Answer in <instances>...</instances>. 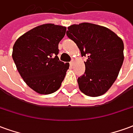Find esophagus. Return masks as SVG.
<instances>
[{"mask_svg":"<svg viewBox=\"0 0 133 133\" xmlns=\"http://www.w3.org/2000/svg\"><path fill=\"white\" fill-rule=\"evenodd\" d=\"M74 63H75V60L73 59L72 61H71L70 62V64L71 65H74Z\"/></svg>","mask_w":133,"mask_h":133,"instance_id":"1","label":"esophagus"}]
</instances>
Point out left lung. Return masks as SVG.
Returning a JSON list of instances; mask_svg holds the SVG:
<instances>
[{
    "label": "left lung",
    "instance_id": "8db88e82",
    "mask_svg": "<svg viewBox=\"0 0 133 133\" xmlns=\"http://www.w3.org/2000/svg\"><path fill=\"white\" fill-rule=\"evenodd\" d=\"M66 35L81 52L88 55L86 70L78 78L79 89L84 94L96 97L104 94L118 77L124 60V44L110 29L89 23L68 27Z\"/></svg>",
    "mask_w": 133,
    "mask_h": 133
}]
</instances>
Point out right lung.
Returning a JSON list of instances; mask_svg holds the SVG:
<instances>
[{"label": "right lung", "instance_id": "add662e5", "mask_svg": "<svg viewBox=\"0 0 133 133\" xmlns=\"http://www.w3.org/2000/svg\"><path fill=\"white\" fill-rule=\"evenodd\" d=\"M66 28L52 23L32 28L17 39L12 59L28 87L40 94H50L59 89L69 64L59 61L58 44Z\"/></svg>", "mask_w": 133, "mask_h": 133}]
</instances>
